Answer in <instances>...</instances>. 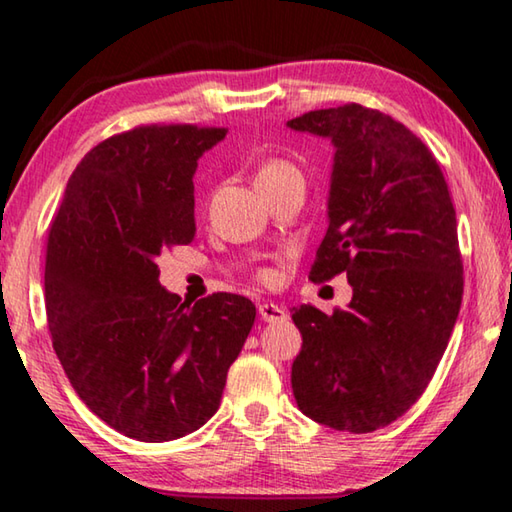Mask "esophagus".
Wrapping results in <instances>:
<instances>
[{"mask_svg":"<svg viewBox=\"0 0 512 512\" xmlns=\"http://www.w3.org/2000/svg\"><path fill=\"white\" fill-rule=\"evenodd\" d=\"M259 316H262V320H266V323H284V320L289 318L284 307L273 305V302H264V305H259Z\"/></svg>","mask_w":512,"mask_h":512,"instance_id":"obj_1","label":"esophagus"}]
</instances>
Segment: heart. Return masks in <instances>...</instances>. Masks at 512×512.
<instances>
[{
	"label": "heart",
	"mask_w": 512,
	"mask_h": 512,
	"mask_svg": "<svg viewBox=\"0 0 512 512\" xmlns=\"http://www.w3.org/2000/svg\"><path fill=\"white\" fill-rule=\"evenodd\" d=\"M293 169H296V167H293V164H289L287 160L268 158V160H264L262 164H259V169H257V173H255V183H257V187H259V185L268 183V180L280 178V176H284V173L293 171ZM264 277H266V275H264Z\"/></svg>",
	"instance_id": "obj_1"
}]
</instances>
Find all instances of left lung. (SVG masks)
Wrapping results in <instances>:
<instances>
[{"mask_svg": "<svg viewBox=\"0 0 512 512\" xmlns=\"http://www.w3.org/2000/svg\"><path fill=\"white\" fill-rule=\"evenodd\" d=\"M287 126L334 144L309 280L345 273L352 287L348 309H293L291 388L307 418L368 433L418 402L445 354L463 300L456 210L431 151L384 112L348 103Z\"/></svg>", "mask_w": 512, "mask_h": 512, "instance_id": "left-lung-1", "label": "left lung"}]
</instances>
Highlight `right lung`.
I'll list each match as a JSON object with an SVG mask.
<instances>
[{"label":"right lung","instance_id":"add662e5","mask_svg":"<svg viewBox=\"0 0 512 512\" xmlns=\"http://www.w3.org/2000/svg\"><path fill=\"white\" fill-rule=\"evenodd\" d=\"M225 128L137 126L94 146L51 221L47 323L69 384L92 413L142 443L212 418L255 323V305L212 293L189 307L158 257L192 244L198 158Z\"/></svg>","mask_w":512,"mask_h":512}]
</instances>
